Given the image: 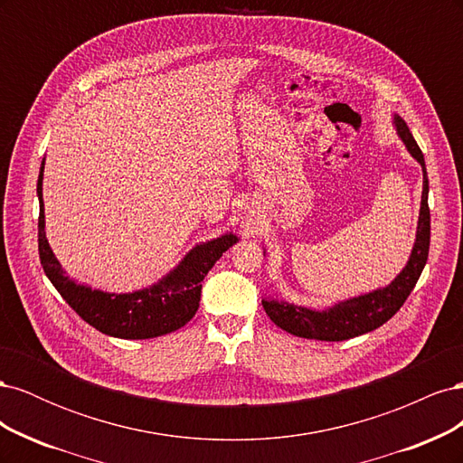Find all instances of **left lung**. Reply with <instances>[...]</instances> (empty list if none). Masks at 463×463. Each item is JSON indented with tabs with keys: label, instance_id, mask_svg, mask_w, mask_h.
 I'll return each mask as SVG.
<instances>
[{
	"label": "left lung",
	"instance_id": "obj_1",
	"mask_svg": "<svg viewBox=\"0 0 463 463\" xmlns=\"http://www.w3.org/2000/svg\"><path fill=\"white\" fill-rule=\"evenodd\" d=\"M392 125L400 137V141L408 148L411 156L419 162L423 170V193H421V208H419L417 233L415 243L400 274L384 288H376L373 291L361 293V296L349 298L334 303L326 309H311V307L296 305L289 301H279L274 298L262 299L266 315L270 317L276 326L282 330L299 335V338L322 340V342H342L355 338V335L367 334L378 326H383L386 320L394 317L403 301L413 291L419 276H421L430 243V213H429V179L427 167L421 148L417 146L415 138L398 114L392 116ZM266 257V249H264Z\"/></svg>",
	"mask_w": 463,
	"mask_h": 463
}]
</instances>
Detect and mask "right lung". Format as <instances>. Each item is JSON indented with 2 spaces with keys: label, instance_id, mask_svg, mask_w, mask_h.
Returning a JSON list of instances; mask_svg holds the SVG:
<instances>
[{
  "label": "right lung",
  "instance_id": "1",
  "mask_svg": "<svg viewBox=\"0 0 463 463\" xmlns=\"http://www.w3.org/2000/svg\"><path fill=\"white\" fill-rule=\"evenodd\" d=\"M44 164L42 160L36 184L40 203L38 253L42 269L69 307L96 330L121 340L158 338L185 326L199 309L204 276L232 245L240 241V237L233 232H226L214 240L194 245L156 284L143 289L109 293L92 289L87 284H77L61 269L46 237L44 199H42Z\"/></svg>",
  "mask_w": 463,
  "mask_h": 463
}]
</instances>
